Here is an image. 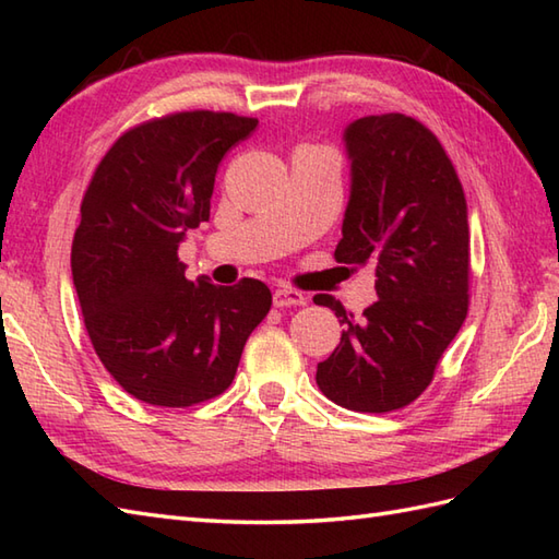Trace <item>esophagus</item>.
<instances>
[{
	"mask_svg": "<svg viewBox=\"0 0 559 559\" xmlns=\"http://www.w3.org/2000/svg\"><path fill=\"white\" fill-rule=\"evenodd\" d=\"M305 302H307V298L300 290H293V288L273 290V305L276 307H302Z\"/></svg>",
	"mask_w": 559,
	"mask_h": 559,
	"instance_id": "34e87169",
	"label": "esophagus"
}]
</instances>
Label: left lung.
I'll use <instances>...</instances> for the list:
<instances>
[{
	"instance_id": "left-lung-1",
	"label": "left lung",
	"mask_w": 559,
	"mask_h": 559,
	"mask_svg": "<svg viewBox=\"0 0 559 559\" xmlns=\"http://www.w3.org/2000/svg\"><path fill=\"white\" fill-rule=\"evenodd\" d=\"M343 144L350 197L334 257L372 266L377 302L355 319L331 295H314L346 326L317 365V384L348 411L389 413L430 386L466 319V197L442 144L413 117H360Z\"/></svg>"
}]
</instances>
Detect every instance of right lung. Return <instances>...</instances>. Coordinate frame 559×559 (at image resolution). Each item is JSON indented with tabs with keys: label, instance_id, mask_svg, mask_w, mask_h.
<instances>
[{
	"label": "right lung",
	"instance_id": "obj_1",
	"mask_svg": "<svg viewBox=\"0 0 559 559\" xmlns=\"http://www.w3.org/2000/svg\"><path fill=\"white\" fill-rule=\"evenodd\" d=\"M257 129L233 112H175L129 129L93 173L71 245L83 322L105 370L151 406L185 408L230 386L271 310L257 278H185L177 249L209 221L218 163Z\"/></svg>",
	"mask_w": 559,
	"mask_h": 559
}]
</instances>
